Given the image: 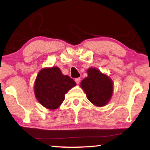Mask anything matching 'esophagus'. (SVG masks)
I'll use <instances>...</instances> for the list:
<instances>
[{"mask_svg": "<svg viewBox=\"0 0 150 150\" xmlns=\"http://www.w3.org/2000/svg\"><path fill=\"white\" fill-rule=\"evenodd\" d=\"M80 80H81V79H80V78H76L75 79V82H76V83H77V84H79V83H80Z\"/></svg>", "mask_w": 150, "mask_h": 150, "instance_id": "obj_1", "label": "esophagus"}]
</instances>
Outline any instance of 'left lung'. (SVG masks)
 Listing matches in <instances>:
<instances>
[{"instance_id":"8db88e82","label":"left lung","mask_w":150,"mask_h":150,"mask_svg":"<svg viewBox=\"0 0 150 150\" xmlns=\"http://www.w3.org/2000/svg\"><path fill=\"white\" fill-rule=\"evenodd\" d=\"M88 77L81 82L88 100L96 106H103L110 100L113 93V82L107 75L96 68L87 70Z\"/></svg>"}]
</instances>
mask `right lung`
I'll return each instance as SVG.
<instances>
[{"label":"right lung","mask_w":150,"mask_h":150,"mask_svg":"<svg viewBox=\"0 0 150 150\" xmlns=\"http://www.w3.org/2000/svg\"><path fill=\"white\" fill-rule=\"evenodd\" d=\"M75 85L73 79L63 75L59 67L44 68L35 79V96L42 106L54 110L62 105L65 94Z\"/></svg>","instance_id":"obj_1"}]
</instances>
